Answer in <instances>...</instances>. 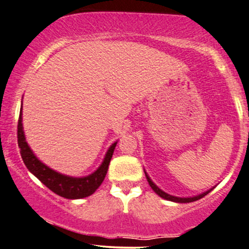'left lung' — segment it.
Segmentation results:
<instances>
[{"mask_svg": "<svg viewBox=\"0 0 249 249\" xmlns=\"http://www.w3.org/2000/svg\"><path fill=\"white\" fill-rule=\"evenodd\" d=\"M145 176H146V179H147V182H148V184H150V186L151 188H152V190L154 192L157 193L158 196H160L161 198H163V199H166V200H169V201H174V202H180V203H185V202H192V201H196V200H199V199H201V198H203V196H207L209 192L212 191V190H209V191H207V192H205V193H202V195H199V196H192V198H178V196H170V195H168V193H166V192H163L162 190H160L159 188H158V186L156 185V184H154L152 180H151V178L150 177L147 176V174L145 173Z\"/></svg>", "mask_w": 249, "mask_h": 249, "instance_id": "left-lung-1", "label": "left lung"}]
</instances>
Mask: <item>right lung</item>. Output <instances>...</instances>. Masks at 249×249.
Returning <instances> with one entry per match:
<instances>
[{"label":"right lung","instance_id":"right-lung-1","mask_svg":"<svg viewBox=\"0 0 249 249\" xmlns=\"http://www.w3.org/2000/svg\"><path fill=\"white\" fill-rule=\"evenodd\" d=\"M21 109L19 113L18 119V146L20 148V154L24 161L25 166L27 169L33 174L35 177H37L48 189L56 193V195L63 196L66 199H81L86 198V196H91L97 189L101 186V184L104 180L106 173H107L109 161L112 159L113 152H114L115 145H111L108 148L107 153L104 158V161L99 166L98 169L91 175L81 177V178H75V177H70L61 175V174L54 172L44 163H42L34 153L32 152L31 147L28 146L27 142L25 140L24 130H22V124H21Z\"/></svg>","mask_w":249,"mask_h":249}]
</instances>
